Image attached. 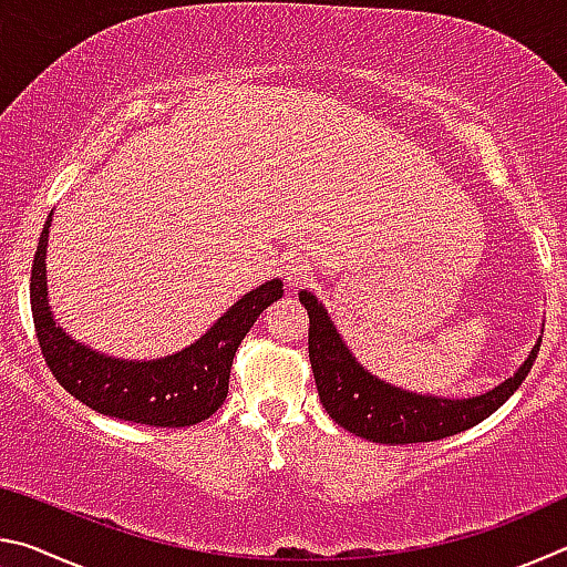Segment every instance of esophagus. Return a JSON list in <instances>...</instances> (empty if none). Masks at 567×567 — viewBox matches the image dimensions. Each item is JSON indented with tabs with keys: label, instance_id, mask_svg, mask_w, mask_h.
I'll use <instances>...</instances> for the list:
<instances>
[{
	"label": "esophagus",
	"instance_id": "34e87169",
	"mask_svg": "<svg viewBox=\"0 0 567 567\" xmlns=\"http://www.w3.org/2000/svg\"><path fill=\"white\" fill-rule=\"evenodd\" d=\"M282 272H285V280H287V282L297 285V282L305 280L307 272H310V262H307L305 257H300V255L287 257L285 265H282Z\"/></svg>",
	"mask_w": 567,
	"mask_h": 567
}]
</instances>
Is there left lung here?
<instances>
[{"label": "left lung", "mask_w": 567, "mask_h": 567, "mask_svg": "<svg viewBox=\"0 0 567 567\" xmlns=\"http://www.w3.org/2000/svg\"><path fill=\"white\" fill-rule=\"evenodd\" d=\"M300 302L310 315L307 350L322 408L348 433L382 445L433 443L477 425L523 385L540 350V338L513 378L465 400L420 395L370 375L352 358L328 310L312 292L302 290Z\"/></svg>", "instance_id": "obj_1"}]
</instances>
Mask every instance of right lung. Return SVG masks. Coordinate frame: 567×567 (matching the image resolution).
Returning <instances> with one entry per match:
<instances>
[{"mask_svg":"<svg viewBox=\"0 0 567 567\" xmlns=\"http://www.w3.org/2000/svg\"><path fill=\"white\" fill-rule=\"evenodd\" d=\"M47 217L37 245L30 297L37 340L54 380L84 405L114 420L152 427H189L215 415L229 388L235 352L265 307L282 297V280H267L229 307L203 338L159 360L107 358L72 340L54 322L47 300Z\"/></svg>","mask_w":567,"mask_h":567,"instance_id":"1","label":"right lung"}]
</instances>
